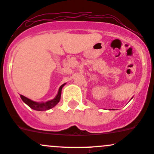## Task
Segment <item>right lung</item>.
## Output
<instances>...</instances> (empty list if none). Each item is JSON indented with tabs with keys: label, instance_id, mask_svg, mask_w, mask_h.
<instances>
[{
	"label": "right lung",
	"instance_id": "obj_1",
	"mask_svg": "<svg viewBox=\"0 0 154 154\" xmlns=\"http://www.w3.org/2000/svg\"><path fill=\"white\" fill-rule=\"evenodd\" d=\"M65 86L64 84L62 85L59 88L58 93H57V96L54 97V99L51 100H48L47 102H42V103H38V102H35L33 100H30V99L27 98V97H24V95H20L21 98L22 99L23 101L30 107L31 109L34 110H37V111H44V110H48L50 109L53 108L60 102V97H61V93H62V88Z\"/></svg>",
	"mask_w": 154,
	"mask_h": 154
}]
</instances>
